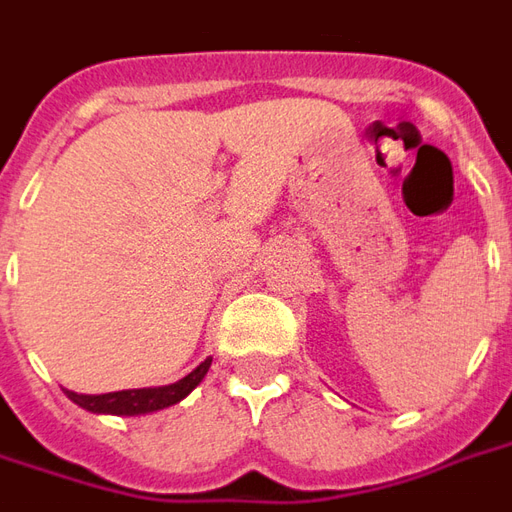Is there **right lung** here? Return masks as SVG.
<instances>
[{"instance_id":"1","label":"right lung","mask_w":512,"mask_h":512,"mask_svg":"<svg viewBox=\"0 0 512 512\" xmlns=\"http://www.w3.org/2000/svg\"><path fill=\"white\" fill-rule=\"evenodd\" d=\"M213 359H205L191 370L189 376H183L175 384L164 386H145V389H123V392H106V395H76L71 389H65V395L71 397L76 406L93 414H115V417H142L153 414L161 408H169L180 403L183 397H189L200 381L208 373Z\"/></svg>"}]
</instances>
